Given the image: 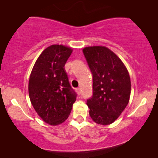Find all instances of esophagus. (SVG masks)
<instances>
[{
  "label": "esophagus",
  "instance_id": "1",
  "mask_svg": "<svg viewBox=\"0 0 158 158\" xmlns=\"http://www.w3.org/2000/svg\"><path fill=\"white\" fill-rule=\"evenodd\" d=\"M81 91H82V90H81V88H77V89H76L77 94H78L79 96L81 94Z\"/></svg>",
  "mask_w": 158,
  "mask_h": 158
}]
</instances>
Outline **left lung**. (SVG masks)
Returning <instances> with one entry per match:
<instances>
[{
    "mask_svg": "<svg viewBox=\"0 0 158 158\" xmlns=\"http://www.w3.org/2000/svg\"><path fill=\"white\" fill-rule=\"evenodd\" d=\"M83 52L93 75V96L87 100L89 114L98 124H110L129 103L128 70L119 57L106 47H87Z\"/></svg>",
    "mask_w": 158,
    "mask_h": 158,
    "instance_id": "obj_1",
    "label": "left lung"
}]
</instances>
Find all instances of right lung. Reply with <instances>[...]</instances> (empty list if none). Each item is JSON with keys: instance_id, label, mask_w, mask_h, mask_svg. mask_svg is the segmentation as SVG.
Returning <instances> with one entry per match:
<instances>
[{"instance_id": "1", "label": "right lung", "mask_w": 158, "mask_h": 158, "mask_svg": "<svg viewBox=\"0 0 158 158\" xmlns=\"http://www.w3.org/2000/svg\"><path fill=\"white\" fill-rule=\"evenodd\" d=\"M73 49L51 45L36 60L30 75L29 94L34 109L43 121L56 126L70 115L77 94L70 85L64 64Z\"/></svg>"}]
</instances>
